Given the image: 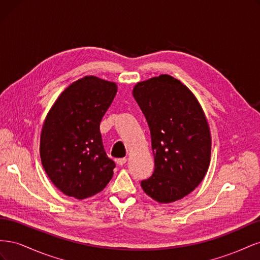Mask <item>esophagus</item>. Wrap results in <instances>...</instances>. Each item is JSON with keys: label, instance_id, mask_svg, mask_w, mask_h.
<instances>
[{"label": "esophagus", "instance_id": "obj_1", "mask_svg": "<svg viewBox=\"0 0 260 260\" xmlns=\"http://www.w3.org/2000/svg\"><path fill=\"white\" fill-rule=\"evenodd\" d=\"M118 166H123V165L127 162V158H118L115 160Z\"/></svg>", "mask_w": 260, "mask_h": 260}]
</instances>
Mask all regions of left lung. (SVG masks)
<instances>
[{
	"instance_id": "left-lung-1",
	"label": "left lung",
	"mask_w": 260,
	"mask_h": 260,
	"mask_svg": "<svg viewBox=\"0 0 260 260\" xmlns=\"http://www.w3.org/2000/svg\"><path fill=\"white\" fill-rule=\"evenodd\" d=\"M151 131L155 168L141 182L161 204L183 199L205 177L211 137L203 108L191 90L169 75L138 82L132 91Z\"/></svg>"
}]
</instances>
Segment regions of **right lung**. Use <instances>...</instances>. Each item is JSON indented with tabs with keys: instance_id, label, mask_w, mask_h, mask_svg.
<instances>
[{
	"instance_id": "add662e5",
	"label": "right lung",
	"mask_w": 260,
	"mask_h": 260,
	"mask_svg": "<svg viewBox=\"0 0 260 260\" xmlns=\"http://www.w3.org/2000/svg\"><path fill=\"white\" fill-rule=\"evenodd\" d=\"M117 89L115 82L85 76L60 93L45 117L40 138L42 166L67 196L91 198L113 178L115 162L104 151L100 123Z\"/></svg>"
}]
</instances>
